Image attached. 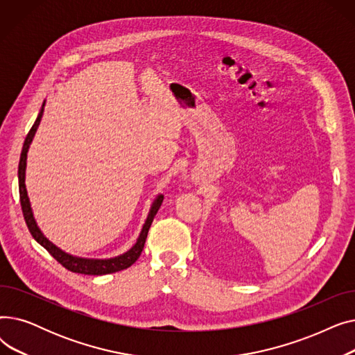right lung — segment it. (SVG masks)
Instances as JSON below:
<instances>
[{
  "label": "right lung",
  "mask_w": 355,
  "mask_h": 355,
  "mask_svg": "<svg viewBox=\"0 0 355 355\" xmlns=\"http://www.w3.org/2000/svg\"><path fill=\"white\" fill-rule=\"evenodd\" d=\"M44 105L46 101L42 105V109L39 112V116H37L34 125L31 126L30 132L24 141L23 145V151H21V157H20V164H18V189H20V201H21V209H23V214H24V220L27 223V227L31 233V236L34 237V240L39 243L40 246H43L58 262L64 266L67 270L74 272V273H82V275H93V276H101V275H107V273H115L119 270H123L129 266H132L138 257L141 256V252L144 249L145 240L148 236V230L151 227L153 221L155 214L158 213L164 196L158 194L155 197V200L151 204V209H149V213L146 216V220L144 223V226L141 229V233L135 241V245L130 248L129 250H126L125 253L115 256V257H109V259H90V257H80V256H74L70 254L64 250H62L60 248L55 246L53 241H50L44 233L42 232V229L39 227L31 209V202L27 194V187H26V168H27V153L30 149V145L33 142V138L37 132V128L40 125V121L43 118V112H44Z\"/></svg>",
  "instance_id": "right-lung-1"
}]
</instances>
